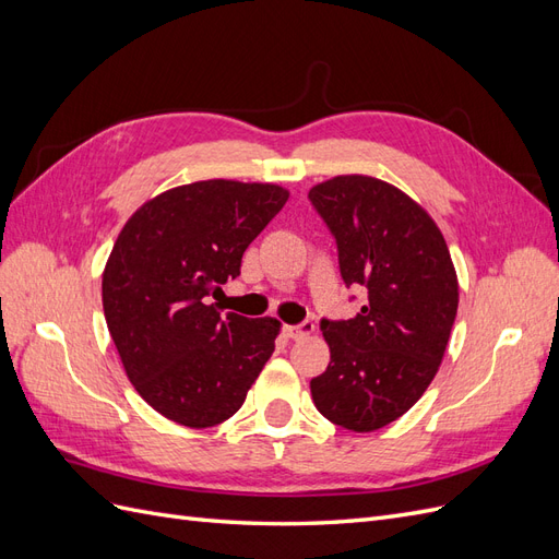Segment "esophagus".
I'll return each mask as SVG.
<instances>
[{"instance_id":"34e87169","label":"esophagus","mask_w":559,"mask_h":559,"mask_svg":"<svg viewBox=\"0 0 559 559\" xmlns=\"http://www.w3.org/2000/svg\"><path fill=\"white\" fill-rule=\"evenodd\" d=\"M312 331H314V324H312L310 319L300 321V324H296V326H284V335H286V337H292V341H300V337L310 335Z\"/></svg>"}]
</instances>
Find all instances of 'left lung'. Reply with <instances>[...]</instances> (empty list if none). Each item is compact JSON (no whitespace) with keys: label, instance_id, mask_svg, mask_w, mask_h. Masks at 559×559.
<instances>
[{"label":"left lung","instance_id":"8db88e82","mask_svg":"<svg viewBox=\"0 0 559 559\" xmlns=\"http://www.w3.org/2000/svg\"><path fill=\"white\" fill-rule=\"evenodd\" d=\"M308 200L345 286L366 292L357 317L319 321L331 364L310 380L312 401L337 427L376 431L413 408L443 361L460 302L450 251L431 216L380 179L333 177Z\"/></svg>","mask_w":559,"mask_h":559}]
</instances>
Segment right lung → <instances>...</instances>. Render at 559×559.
<instances>
[{
	"mask_svg": "<svg viewBox=\"0 0 559 559\" xmlns=\"http://www.w3.org/2000/svg\"><path fill=\"white\" fill-rule=\"evenodd\" d=\"M286 198L273 183L195 181L148 200L118 235L103 275L111 341L140 396L177 425L238 413L275 352L277 319L222 314L207 298L240 275Z\"/></svg>",
	"mask_w": 559,
	"mask_h": 559,
	"instance_id": "1",
	"label": "right lung"
}]
</instances>
